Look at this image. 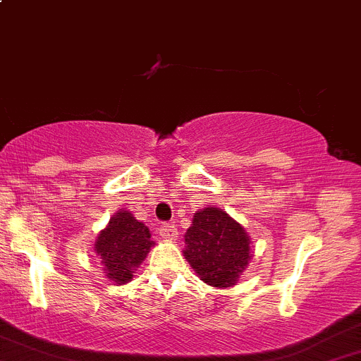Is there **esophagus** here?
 Segmentation results:
<instances>
[{
  "mask_svg": "<svg viewBox=\"0 0 361 361\" xmlns=\"http://www.w3.org/2000/svg\"><path fill=\"white\" fill-rule=\"evenodd\" d=\"M159 235H161L164 240H176L178 230L173 224H163L161 227H159Z\"/></svg>",
  "mask_w": 361,
  "mask_h": 361,
  "instance_id": "1",
  "label": "esophagus"
}]
</instances>
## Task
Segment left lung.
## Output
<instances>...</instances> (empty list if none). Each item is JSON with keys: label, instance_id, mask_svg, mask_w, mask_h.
<instances>
[{"label": "left lung", "instance_id": "left-lung-1", "mask_svg": "<svg viewBox=\"0 0 361 361\" xmlns=\"http://www.w3.org/2000/svg\"><path fill=\"white\" fill-rule=\"evenodd\" d=\"M247 230L227 212L205 207L193 215L185 233L183 255L200 281L212 288H232L252 259Z\"/></svg>", "mask_w": 361, "mask_h": 361}]
</instances>
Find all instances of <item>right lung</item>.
Wrapping results in <instances>:
<instances>
[{
    "label": "right lung",
    "mask_w": 361,
    "mask_h": 361,
    "mask_svg": "<svg viewBox=\"0 0 361 361\" xmlns=\"http://www.w3.org/2000/svg\"><path fill=\"white\" fill-rule=\"evenodd\" d=\"M151 247L154 240H151L149 228L129 210H119L99 232L94 252L101 259L107 279L114 286H123L133 279Z\"/></svg>",
    "instance_id": "1"
}]
</instances>
